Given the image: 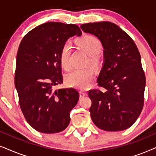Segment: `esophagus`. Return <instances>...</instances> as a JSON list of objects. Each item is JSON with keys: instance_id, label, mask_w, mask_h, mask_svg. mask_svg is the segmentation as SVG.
I'll list each match as a JSON object with an SVG mask.
<instances>
[{"instance_id": "1", "label": "esophagus", "mask_w": 156, "mask_h": 156, "mask_svg": "<svg viewBox=\"0 0 156 156\" xmlns=\"http://www.w3.org/2000/svg\"><path fill=\"white\" fill-rule=\"evenodd\" d=\"M87 95V92L84 91H80V97H85V96Z\"/></svg>"}]
</instances>
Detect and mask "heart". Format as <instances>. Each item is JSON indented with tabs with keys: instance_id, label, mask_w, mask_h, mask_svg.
<instances>
[{
	"instance_id": "heart-1",
	"label": "heart",
	"mask_w": 156,
	"mask_h": 156,
	"mask_svg": "<svg viewBox=\"0 0 156 156\" xmlns=\"http://www.w3.org/2000/svg\"><path fill=\"white\" fill-rule=\"evenodd\" d=\"M76 43L90 56L91 62H99L98 54L101 52V42L94 36L87 35L76 40ZM70 45L69 43L64 44L59 53V61L61 66L65 69H69ZM94 77V72L91 68L74 69L65 75V82L68 86L78 89H84L88 87Z\"/></svg>"
}]
</instances>
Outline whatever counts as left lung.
I'll return each instance as SVG.
<instances>
[{
	"label": "left lung",
	"mask_w": 156,
	"mask_h": 156,
	"mask_svg": "<svg viewBox=\"0 0 156 156\" xmlns=\"http://www.w3.org/2000/svg\"><path fill=\"white\" fill-rule=\"evenodd\" d=\"M81 28L97 36L104 49V67L97 79L102 90L88 92L91 119L104 131L127 129L137 120L144 104L146 76L137 46L113 23H89Z\"/></svg>",
	"instance_id": "left-lung-1"
}]
</instances>
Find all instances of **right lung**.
I'll return each instance as SVG.
<instances>
[{
	"label": "right lung",
	"mask_w": 156,
	"mask_h": 156,
	"mask_svg": "<svg viewBox=\"0 0 156 156\" xmlns=\"http://www.w3.org/2000/svg\"><path fill=\"white\" fill-rule=\"evenodd\" d=\"M78 25L48 22L24 36L16 57L15 85L27 123L44 133L62 131L80 94L73 88L54 89L63 83L59 53L72 36L82 35Z\"/></svg>",
	"instance_id": "obj_1"
}]
</instances>
